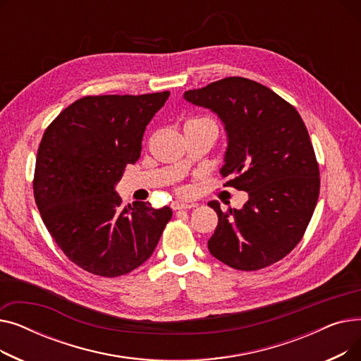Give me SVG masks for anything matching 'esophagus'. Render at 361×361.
<instances>
[{"mask_svg": "<svg viewBox=\"0 0 361 361\" xmlns=\"http://www.w3.org/2000/svg\"><path fill=\"white\" fill-rule=\"evenodd\" d=\"M173 209L180 211V209H192V207H196V203H184V202H173Z\"/></svg>", "mask_w": 361, "mask_h": 361, "instance_id": "1", "label": "esophagus"}]
</instances>
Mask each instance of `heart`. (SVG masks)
I'll use <instances>...</instances> for the list:
<instances>
[{
  "label": "heart",
  "mask_w": 361,
  "mask_h": 361,
  "mask_svg": "<svg viewBox=\"0 0 361 361\" xmlns=\"http://www.w3.org/2000/svg\"><path fill=\"white\" fill-rule=\"evenodd\" d=\"M195 121H203V123H209V124H214L211 120H204V118H202V120H195ZM215 126V124H214Z\"/></svg>",
  "instance_id": "1"
}]
</instances>
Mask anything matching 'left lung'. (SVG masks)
Masks as SVG:
<instances>
[{"label":"left lung","instance_id":"left-lung-1","mask_svg":"<svg viewBox=\"0 0 361 361\" xmlns=\"http://www.w3.org/2000/svg\"><path fill=\"white\" fill-rule=\"evenodd\" d=\"M183 98L215 112L226 133L221 174L249 193L241 209L209 204L218 225L207 249L238 271H257L286 257L305 234L319 197V166L297 109L269 87L226 78Z\"/></svg>","mask_w":361,"mask_h":361}]
</instances>
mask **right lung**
Returning <instances> with one entry per match:
<instances>
[{"instance_id":"right-lung-1","label":"right lung","mask_w":361,"mask_h":361,"mask_svg":"<svg viewBox=\"0 0 361 361\" xmlns=\"http://www.w3.org/2000/svg\"><path fill=\"white\" fill-rule=\"evenodd\" d=\"M169 92L85 97L45 130L33 193L47 230L82 269L114 278L145 263L173 216L168 206H121L116 185L140 158L146 126Z\"/></svg>"}]
</instances>
